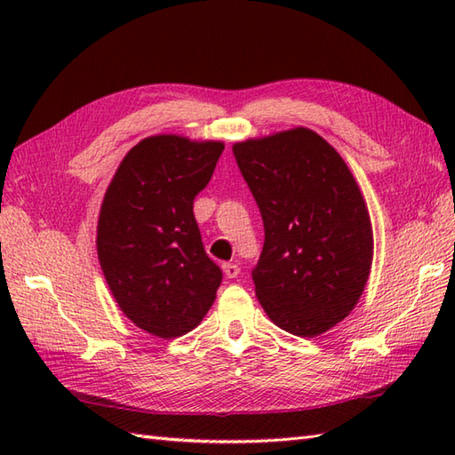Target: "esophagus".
<instances>
[{"mask_svg": "<svg viewBox=\"0 0 455 455\" xmlns=\"http://www.w3.org/2000/svg\"><path fill=\"white\" fill-rule=\"evenodd\" d=\"M222 272H225V275L227 277H238V274H240V267H238V264H222Z\"/></svg>", "mask_w": 455, "mask_h": 455, "instance_id": "obj_1", "label": "esophagus"}]
</instances>
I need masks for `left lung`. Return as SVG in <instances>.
I'll list each match as a JSON object with an SVG mask.
<instances>
[{
    "mask_svg": "<svg viewBox=\"0 0 455 455\" xmlns=\"http://www.w3.org/2000/svg\"><path fill=\"white\" fill-rule=\"evenodd\" d=\"M233 152L264 220L252 269L259 303L295 336L326 332L350 315L370 275L373 235L360 188L308 129L238 142Z\"/></svg>",
    "mask_w": 455,
    "mask_h": 455,
    "instance_id": "1",
    "label": "left lung"
}]
</instances>
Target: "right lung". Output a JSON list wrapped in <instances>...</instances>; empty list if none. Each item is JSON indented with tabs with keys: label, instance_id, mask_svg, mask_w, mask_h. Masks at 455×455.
<instances>
[{
	"label": "right lung",
	"instance_id": "obj_1",
	"mask_svg": "<svg viewBox=\"0 0 455 455\" xmlns=\"http://www.w3.org/2000/svg\"><path fill=\"white\" fill-rule=\"evenodd\" d=\"M225 144L173 134L140 140L105 193L98 256L121 311L142 331L176 338L207 315L222 282L207 256L193 199L205 189Z\"/></svg>",
	"mask_w": 455,
	"mask_h": 455
}]
</instances>
